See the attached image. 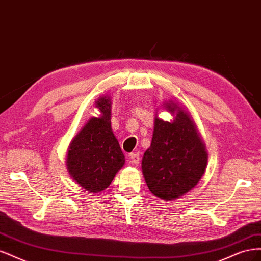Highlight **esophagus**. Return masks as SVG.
I'll return each mask as SVG.
<instances>
[{
	"label": "esophagus",
	"mask_w": 261,
	"mask_h": 261,
	"mask_svg": "<svg viewBox=\"0 0 261 261\" xmlns=\"http://www.w3.org/2000/svg\"><path fill=\"white\" fill-rule=\"evenodd\" d=\"M129 159H130V162L134 163V164H139L140 162V155L138 152H135V153H130L129 154Z\"/></svg>",
	"instance_id": "esophagus-1"
}]
</instances>
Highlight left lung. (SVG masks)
Segmentation results:
<instances>
[{
	"label": "left lung",
	"instance_id": "left-lung-1",
	"mask_svg": "<svg viewBox=\"0 0 261 261\" xmlns=\"http://www.w3.org/2000/svg\"><path fill=\"white\" fill-rule=\"evenodd\" d=\"M164 107L176 116L171 123L155 117L151 146L141 168L150 192L163 200H173L197 185L208 155L189 115L173 102Z\"/></svg>",
	"mask_w": 261,
	"mask_h": 261
}]
</instances>
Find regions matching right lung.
<instances>
[{"label":"right lung","instance_id":"add662e5","mask_svg":"<svg viewBox=\"0 0 261 261\" xmlns=\"http://www.w3.org/2000/svg\"><path fill=\"white\" fill-rule=\"evenodd\" d=\"M96 105L101 116L90 118L72 140L67 153L70 176L91 193L106 189L125 163V156L110 123L111 101L102 97Z\"/></svg>","mask_w":261,"mask_h":261}]
</instances>
